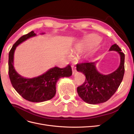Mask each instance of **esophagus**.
<instances>
[{
    "label": "esophagus",
    "mask_w": 134,
    "mask_h": 134,
    "mask_svg": "<svg viewBox=\"0 0 134 134\" xmlns=\"http://www.w3.org/2000/svg\"><path fill=\"white\" fill-rule=\"evenodd\" d=\"M71 69H72V74H74L76 70V69L74 65H71Z\"/></svg>",
    "instance_id": "esophagus-1"
}]
</instances>
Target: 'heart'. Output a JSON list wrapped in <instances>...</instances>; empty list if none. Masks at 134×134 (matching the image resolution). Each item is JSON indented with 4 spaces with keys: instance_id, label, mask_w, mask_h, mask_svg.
I'll use <instances>...</instances> for the list:
<instances>
[{
    "instance_id": "b5f03b06",
    "label": "heart",
    "mask_w": 134,
    "mask_h": 134,
    "mask_svg": "<svg viewBox=\"0 0 134 134\" xmlns=\"http://www.w3.org/2000/svg\"><path fill=\"white\" fill-rule=\"evenodd\" d=\"M99 37L98 36H93L92 37L85 40V41L83 42V45L85 47H87V46H90V44H91L92 43L97 42L98 41H99Z\"/></svg>"
}]
</instances>
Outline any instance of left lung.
I'll use <instances>...</instances> for the list:
<instances>
[{
	"label": "left lung",
	"mask_w": 134,
	"mask_h": 134,
	"mask_svg": "<svg viewBox=\"0 0 134 134\" xmlns=\"http://www.w3.org/2000/svg\"><path fill=\"white\" fill-rule=\"evenodd\" d=\"M120 55V66L114 72L103 75L97 71L96 62H86L76 64V70L86 76L84 83L77 88L79 96L84 102L96 104L107 101L115 94L122 81L125 72V54L116 43L109 48Z\"/></svg>",
	"instance_id": "8db88e82"
}]
</instances>
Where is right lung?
I'll use <instances>...</instances> for the list:
<instances>
[{
	"mask_svg": "<svg viewBox=\"0 0 134 134\" xmlns=\"http://www.w3.org/2000/svg\"><path fill=\"white\" fill-rule=\"evenodd\" d=\"M36 35L32 31L22 36L13 44L9 52L8 73L12 86L24 99L32 102H41L52 99L56 94V84L62 77L72 75L71 68L54 67L43 74L31 79L25 78L19 75L13 66L14 51L19 44Z\"/></svg>",
	"mask_w": 134,
	"mask_h": 134,
	"instance_id": "right-lung-1",
	"label": "right lung"
}]
</instances>
